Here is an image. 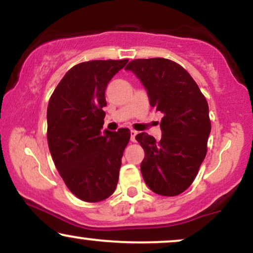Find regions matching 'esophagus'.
Instances as JSON below:
<instances>
[{
  "mask_svg": "<svg viewBox=\"0 0 253 253\" xmlns=\"http://www.w3.org/2000/svg\"><path fill=\"white\" fill-rule=\"evenodd\" d=\"M136 130H134V129H132L130 130V140L132 141H135V135H136Z\"/></svg>",
  "mask_w": 253,
  "mask_h": 253,
  "instance_id": "esophagus-1",
  "label": "esophagus"
}]
</instances>
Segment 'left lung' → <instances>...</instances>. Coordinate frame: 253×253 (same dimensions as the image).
Wrapping results in <instances>:
<instances>
[{
	"mask_svg": "<svg viewBox=\"0 0 253 253\" xmlns=\"http://www.w3.org/2000/svg\"><path fill=\"white\" fill-rule=\"evenodd\" d=\"M147 90L150 104L163 114L159 141L147 133L135 136L145 151L141 175L153 193L176 196L190 187L207 155L210 109L189 72L165 58L130 60Z\"/></svg>",
	"mask_w": 253,
	"mask_h": 253,
	"instance_id": "obj_1",
	"label": "left lung"
}]
</instances>
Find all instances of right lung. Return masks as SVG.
I'll use <instances>...</instances> for the list:
<instances>
[{"mask_svg":"<svg viewBox=\"0 0 253 253\" xmlns=\"http://www.w3.org/2000/svg\"><path fill=\"white\" fill-rule=\"evenodd\" d=\"M128 59L89 60L72 66L51 95L47 143L58 172L69 190L85 202L114 193L128 128L102 133L107 85Z\"/></svg>","mask_w":253,"mask_h":253,"instance_id":"obj_1","label":"right lung"}]
</instances>
